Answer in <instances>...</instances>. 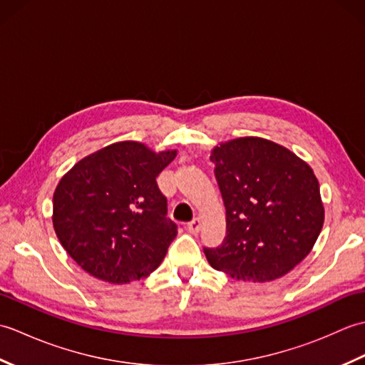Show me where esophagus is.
<instances>
[{"label":"esophagus","mask_w":365,"mask_h":365,"mask_svg":"<svg viewBox=\"0 0 365 365\" xmlns=\"http://www.w3.org/2000/svg\"><path fill=\"white\" fill-rule=\"evenodd\" d=\"M187 229H188L190 234H197L199 229H200V220H199V218L191 220V221L187 224Z\"/></svg>","instance_id":"34e87169"}]
</instances>
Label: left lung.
Segmentation results:
<instances>
[{
	"instance_id": "1",
	"label": "left lung",
	"mask_w": 365,
	"mask_h": 365,
	"mask_svg": "<svg viewBox=\"0 0 365 365\" xmlns=\"http://www.w3.org/2000/svg\"><path fill=\"white\" fill-rule=\"evenodd\" d=\"M210 160L226 207V237L204 247L215 269L265 282L293 269L319 238L324 210L307 163L262 138L215 147Z\"/></svg>"
}]
</instances>
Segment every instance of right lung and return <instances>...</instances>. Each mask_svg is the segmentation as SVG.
Masks as SVG:
<instances>
[{"mask_svg":"<svg viewBox=\"0 0 365 365\" xmlns=\"http://www.w3.org/2000/svg\"><path fill=\"white\" fill-rule=\"evenodd\" d=\"M175 150L141 143L105 147L61 178L53 226L67 254L97 279L127 284L157 269L177 235L157 177Z\"/></svg>","mask_w":365,"mask_h":365,"instance_id":"add662e5","label":"right lung"}]
</instances>
